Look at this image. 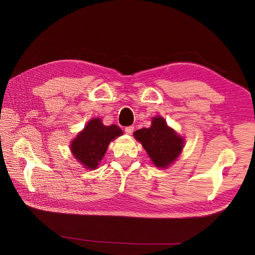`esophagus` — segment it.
<instances>
[{"instance_id": "1", "label": "esophagus", "mask_w": 255, "mask_h": 255, "mask_svg": "<svg viewBox=\"0 0 255 255\" xmlns=\"http://www.w3.org/2000/svg\"><path fill=\"white\" fill-rule=\"evenodd\" d=\"M134 130V127L133 126H128V127H125V132L128 133V134H131Z\"/></svg>"}]
</instances>
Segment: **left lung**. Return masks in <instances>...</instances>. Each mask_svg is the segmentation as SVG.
<instances>
[{
    "label": "left lung",
    "instance_id": "8db88e82",
    "mask_svg": "<svg viewBox=\"0 0 255 255\" xmlns=\"http://www.w3.org/2000/svg\"><path fill=\"white\" fill-rule=\"evenodd\" d=\"M133 136L141 142L154 165L163 169L175 161L183 148V139L162 117H154L151 127L136 130Z\"/></svg>",
    "mask_w": 255,
    "mask_h": 255
}]
</instances>
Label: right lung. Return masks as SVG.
Segmentation results:
<instances>
[{
	"label": "right lung",
	"mask_w": 255,
	"mask_h": 255,
	"mask_svg": "<svg viewBox=\"0 0 255 255\" xmlns=\"http://www.w3.org/2000/svg\"><path fill=\"white\" fill-rule=\"evenodd\" d=\"M122 133L117 125L105 126L100 118H94L71 142V151L74 158L86 169L94 170L104 156L110 142Z\"/></svg>",
	"instance_id": "obj_1"
}]
</instances>
